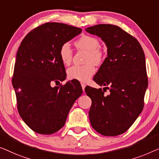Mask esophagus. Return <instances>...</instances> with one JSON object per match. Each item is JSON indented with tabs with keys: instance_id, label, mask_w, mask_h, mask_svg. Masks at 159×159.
<instances>
[{
	"instance_id": "34e87169",
	"label": "esophagus",
	"mask_w": 159,
	"mask_h": 159,
	"mask_svg": "<svg viewBox=\"0 0 159 159\" xmlns=\"http://www.w3.org/2000/svg\"><path fill=\"white\" fill-rule=\"evenodd\" d=\"M81 86H82V89L83 91H85V87H86V84H84V83H81Z\"/></svg>"
}]
</instances>
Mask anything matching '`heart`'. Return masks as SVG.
Masks as SVG:
<instances>
[{
    "mask_svg": "<svg viewBox=\"0 0 159 159\" xmlns=\"http://www.w3.org/2000/svg\"><path fill=\"white\" fill-rule=\"evenodd\" d=\"M75 45L77 48L88 51L86 62L89 63L84 66H73L67 70V74L70 79L77 80L86 83L96 72L95 67L92 64L99 65L104 60V52L99 49L100 43L97 38L90 35H83L76 42ZM60 58L62 63L68 66L72 61L73 52L70 44H62L59 51Z\"/></svg>",
    "mask_w": 159,
    "mask_h": 159,
    "instance_id": "heart-1",
    "label": "heart"
}]
</instances>
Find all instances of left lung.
<instances>
[{
	"mask_svg": "<svg viewBox=\"0 0 159 159\" xmlns=\"http://www.w3.org/2000/svg\"><path fill=\"white\" fill-rule=\"evenodd\" d=\"M86 31L101 38L107 48V57L93 80L110 92L105 96L102 89L86 87L92 102L89 114L91 125L103 135H120L143 109L148 87L144 52L135 37L117 26L98 24Z\"/></svg>",
	"mask_w": 159,
	"mask_h": 159,
	"instance_id": "1",
	"label": "left lung"
}]
</instances>
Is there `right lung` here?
<instances>
[{
	"label": "right lung",
	"mask_w": 159,
	"mask_h": 159,
	"mask_svg": "<svg viewBox=\"0 0 159 159\" xmlns=\"http://www.w3.org/2000/svg\"><path fill=\"white\" fill-rule=\"evenodd\" d=\"M81 31L68 24L46 23L31 31L20 44L12 84L19 115L36 133L50 135L61 129L73 104L82 94L77 80L51 86V83L66 79L60 47Z\"/></svg>",
	"instance_id": "1"
}]
</instances>
